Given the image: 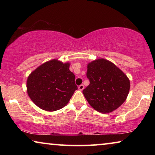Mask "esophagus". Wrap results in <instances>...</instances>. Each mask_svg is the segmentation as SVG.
<instances>
[{"mask_svg": "<svg viewBox=\"0 0 155 155\" xmlns=\"http://www.w3.org/2000/svg\"><path fill=\"white\" fill-rule=\"evenodd\" d=\"M78 90H81V91H82L83 89H84V85H79L78 86Z\"/></svg>", "mask_w": 155, "mask_h": 155, "instance_id": "esophagus-1", "label": "esophagus"}]
</instances>
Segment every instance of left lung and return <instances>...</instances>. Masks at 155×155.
<instances>
[{
    "label": "left lung",
    "mask_w": 155,
    "mask_h": 155,
    "mask_svg": "<svg viewBox=\"0 0 155 155\" xmlns=\"http://www.w3.org/2000/svg\"><path fill=\"white\" fill-rule=\"evenodd\" d=\"M90 85L83 90L91 107L102 114L114 111L124 103L130 90V80L109 60L98 59L87 64Z\"/></svg>",
    "instance_id": "left-lung-1"
}]
</instances>
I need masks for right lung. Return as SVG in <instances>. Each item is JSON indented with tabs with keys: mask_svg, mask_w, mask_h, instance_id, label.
<instances>
[{
	"mask_svg": "<svg viewBox=\"0 0 155 155\" xmlns=\"http://www.w3.org/2000/svg\"><path fill=\"white\" fill-rule=\"evenodd\" d=\"M69 62L54 59L44 63L28 75L27 91L34 104L47 111H54L68 103L77 90Z\"/></svg>",
	"mask_w": 155,
	"mask_h": 155,
	"instance_id": "add662e5",
	"label": "right lung"
}]
</instances>
